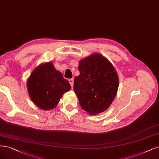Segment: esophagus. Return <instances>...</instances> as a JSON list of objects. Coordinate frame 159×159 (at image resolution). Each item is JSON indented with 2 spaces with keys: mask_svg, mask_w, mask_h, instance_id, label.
I'll return each instance as SVG.
<instances>
[{
  "mask_svg": "<svg viewBox=\"0 0 159 159\" xmlns=\"http://www.w3.org/2000/svg\"><path fill=\"white\" fill-rule=\"evenodd\" d=\"M68 81H69L70 85L72 86V87H73V85H74V79H70L68 80Z\"/></svg>",
  "mask_w": 159,
  "mask_h": 159,
  "instance_id": "34e87169",
  "label": "esophagus"
}]
</instances>
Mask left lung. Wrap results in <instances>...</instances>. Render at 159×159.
<instances>
[{
  "mask_svg": "<svg viewBox=\"0 0 159 159\" xmlns=\"http://www.w3.org/2000/svg\"><path fill=\"white\" fill-rule=\"evenodd\" d=\"M78 69L74 90L81 108L90 114L105 111L118 88V77L113 66L101 54H94L81 60Z\"/></svg>",
  "mask_w": 159,
  "mask_h": 159,
  "instance_id": "1",
  "label": "left lung"
}]
</instances>
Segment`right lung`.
<instances>
[{
  "instance_id": "obj_1",
  "label": "right lung",
  "mask_w": 159,
  "mask_h": 159,
  "mask_svg": "<svg viewBox=\"0 0 159 159\" xmlns=\"http://www.w3.org/2000/svg\"><path fill=\"white\" fill-rule=\"evenodd\" d=\"M27 86L31 101L43 110L54 108L63 93L71 89L68 80L51 62L35 68L27 80Z\"/></svg>"
}]
</instances>
